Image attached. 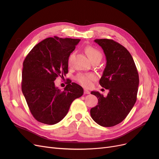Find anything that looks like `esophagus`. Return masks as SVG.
<instances>
[{
  "mask_svg": "<svg viewBox=\"0 0 159 159\" xmlns=\"http://www.w3.org/2000/svg\"><path fill=\"white\" fill-rule=\"evenodd\" d=\"M90 93V92H89V91H88V89H84V94H89Z\"/></svg>",
  "mask_w": 159,
  "mask_h": 159,
  "instance_id": "obj_1",
  "label": "esophagus"
}]
</instances>
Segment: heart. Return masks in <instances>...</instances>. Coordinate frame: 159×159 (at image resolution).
<instances>
[{
	"instance_id": "b5f03b06",
	"label": "heart",
	"mask_w": 159,
	"mask_h": 159,
	"mask_svg": "<svg viewBox=\"0 0 159 159\" xmlns=\"http://www.w3.org/2000/svg\"><path fill=\"white\" fill-rule=\"evenodd\" d=\"M85 52L87 54L90 60L96 57H101L102 58V55L98 49L95 48L94 47L88 46L85 48ZM74 56V52L71 53L70 55L68 58V64H71L72 59ZM75 80L78 81V82L82 85L84 87L89 88L92 85V82L93 81L97 80V75L95 74L92 73H88V74H79L77 75L75 77Z\"/></svg>"
}]
</instances>
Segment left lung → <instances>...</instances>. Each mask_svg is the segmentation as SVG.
<instances>
[{
    "mask_svg": "<svg viewBox=\"0 0 159 159\" xmlns=\"http://www.w3.org/2000/svg\"><path fill=\"white\" fill-rule=\"evenodd\" d=\"M102 48L107 63L99 80L109 90L107 97L98 91L91 94L98 99V105L90 110L94 121L103 127H113L122 122L137 101L139 74L133 57L119 43L110 39H96Z\"/></svg>",
    "mask_w": 159,
    "mask_h": 159,
    "instance_id": "obj_1",
    "label": "left lung"
}]
</instances>
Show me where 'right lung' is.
Wrapping results in <instances>:
<instances>
[{
  "label": "right lung",
  "instance_id": "right-lung-1",
  "mask_svg": "<svg viewBox=\"0 0 159 159\" xmlns=\"http://www.w3.org/2000/svg\"><path fill=\"white\" fill-rule=\"evenodd\" d=\"M80 39L48 38L37 44L23 62L21 87L28 106L38 121L54 125L63 119L70 105L84 93L69 81L64 90L55 86L58 76L68 73V58Z\"/></svg>",
  "mask_w": 159,
  "mask_h": 159
}]
</instances>
